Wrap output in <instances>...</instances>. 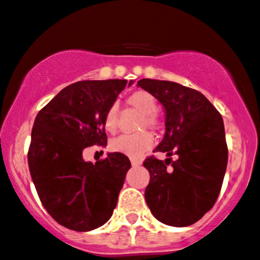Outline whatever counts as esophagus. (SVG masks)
I'll return each mask as SVG.
<instances>
[{
	"label": "esophagus",
	"mask_w": 260,
	"mask_h": 260,
	"mask_svg": "<svg viewBox=\"0 0 260 260\" xmlns=\"http://www.w3.org/2000/svg\"><path fill=\"white\" fill-rule=\"evenodd\" d=\"M131 164H132V166H140L142 162L140 160H136V158H131Z\"/></svg>",
	"instance_id": "1"
}]
</instances>
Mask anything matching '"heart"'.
I'll return each instance as SVG.
<instances>
[{"mask_svg": "<svg viewBox=\"0 0 260 260\" xmlns=\"http://www.w3.org/2000/svg\"><path fill=\"white\" fill-rule=\"evenodd\" d=\"M127 103L137 109L141 114H143L142 120H141L140 129L148 127L151 129H157L160 123L156 118L155 112L157 109L156 100L150 92L136 91L127 98ZM117 117H118V105L112 104L108 108L107 113L104 115V128L108 132L113 133L117 129ZM153 145V137L150 132L143 131V132L136 133V135H122L119 137L114 138L110 142V148L112 151L118 153H123L129 157L137 158L141 157L145 152H147Z\"/></svg>", "mask_w": 260, "mask_h": 260, "instance_id": "1", "label": "heart"}]
</instances>
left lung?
<instances>
[{"label":"left lung","instance_id":"1","mask_svg":"<svg viewBox=\"0 0 260 260\" xmlns=\"http://www.w3.org/2000/svg\"><path fill=\"white\" fill-rule=\"evenodd\" d=\"M137 86L165 109V135L155 151L169 158L151 156L143 162L150 173L146 202L165 225H193L213 207L222 186L228 166L222 117L205 95L190 87L151 79L140 80Z\"/></svg>","mask_w":260,"mask_h":260}]
</instances>
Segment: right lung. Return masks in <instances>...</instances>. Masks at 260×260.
I'll return each instance as SVG.
<instances>
[{"mask_svg":"<svg viewBox=\"0 0 260 260\" xmlns=\"http://www.w3.org/2000/svg\"><path fill=\"white\" fill-rule=\"evenodd\" d=\"M133 81H79L60 90L34 120L27 152L30 175L47 212L75 231L94 230L113 215L131 161L110 152L87 162L89 146H107L104 115Z\"/></svg>","mask_w":260,"mask_h":260,"instance_id":"obj_1","label":"right lung"}]
</instances>
